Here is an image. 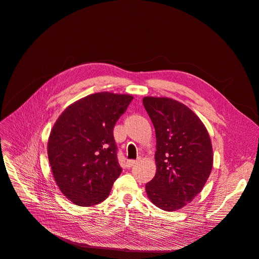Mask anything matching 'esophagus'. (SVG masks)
Wrapping results in <instances>:
<instances>
[{
    "instance_id": "34e87169",
    "label": "esophagus",
    "mask_w": 259,
    "mask_h": 259,
    "mask_svg": "<svg viewBox=\"0 0 259 259\" xmlns=\"http://www.w3.org/2000/svg\"><path fill=\"white\" fill-rule=\"evenodd\" d=\"M136 162H137V160H127L126 165H127V167H132L134 164H136Z\"/></svg>"
}]
</instances>
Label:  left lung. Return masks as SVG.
<instances>
[{"mask_svg":"<svg viewBox=\"0 0 259 259\" xmlns=\"http://www.w3.org/2000/svg\"><path fill=\"white\" fill-rule=\"evenodd\" d=\"M156 133L155 177L146 183L150 200L173 212L198 195L211 174L213 149L201 120L184 104L169 98H143Z\"/></svg>","mask_w":259,"mask_h":259,"instance_id":"8db88e82","label":"left lung"}]
</instances>
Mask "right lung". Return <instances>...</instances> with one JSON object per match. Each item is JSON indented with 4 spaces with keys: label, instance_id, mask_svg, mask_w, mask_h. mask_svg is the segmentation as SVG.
I'll return each instance as SVG.
<instances>
[{
    "label": "right lung",
    "instance_id": "obj_1",
    "mask_svg": "<svg viewBox=\"0 0 259 259\" xmlns=\"http://www.w3.org/2000/svg\"><path fill=\"white\" fill-rule=\"evenodd\" d=\"M132 100L130 95L93 94L56 121L47 144L49 164L60 191L75 204L102 202L120 176L114 126Z\"/></svg>",
    "mask_w": 259,
    "mask_h": 259
}]
</instances>
